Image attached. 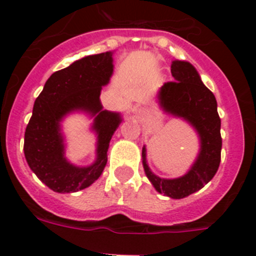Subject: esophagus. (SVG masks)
<instances>
[{"mask_svg": "<svg viewBox=\"0 0 256 256\" xmlns=\"http://www.w3.org/2000/svg\"><path fill=\"white\" fill-rule=\"evenodd\" d=\"M145 114H146V110H145V108L140 107V108H138V110H136V114H138V116H144Z\"/></svg>", "mask_w": 256, "mask_h": 256, "instance_id": "obj_1", "label": "esophagus"}]
</instances>
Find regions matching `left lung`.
Listing matches in <instances>:
<instances>
[{"label":"left lung","instance_id":"obj_1","mask_svg":"<svg viewBox=\"0 0 256 256\" xmlns=\"http://www.w3.org/2000/svg\"><path fill=\"white\" fill-rule=\"evenodd\" d=\"M174 80L164 82L160 92V102L166 112L182 117L196 128L200 136V153L196 162L185 176L166 180L152 174L142 148L145 174L158 192L174 199H182L204 188L214 177L220 163V118L214 94L202 84L194 66L186 61H174L171 66Z\"/></svg>","mask_w":256,"mask_h":256}]
</instances>
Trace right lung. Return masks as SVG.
<instances>
[{
  "mask_svg": "<svg viewBox=\"0 0 256 256\" xmlns=\"http://www.w3.org/2000/svg\"><path fill=\"white\" fill-rule=\"evenodd\" d=\"M114 71L112 54L86 56L56 71L36 100L25 130L24 154L32 171L56 192H75L98 180L107 164L110 140L121 122L118 114L103 111L100 89ZM82 109L96 116L97 160L89 168H75L63 156L59 121L66 113Z\"/></svg>",
  "mask_w": 256,
  "mask_h": 256,
  "instance_id": "obj_1",
  "label": "right lung"
}]
</instances>
